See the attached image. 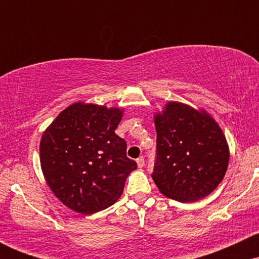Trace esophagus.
I'll list each match as a JSON object with an SVG mask.
<instances>
[{
	"label": "esophagus",
	"mask_w": 259,
	"mask_h": 259,
	"mask_svg": "<svg viewBox=\"0 0 259 259\" xmlns=\"http://www.w3.org/2000/svg\"><path fill=\"white\" fill-rule=\"evenodd\" d=\"M136 162H138V165H139V168H142L145 165V159H144V157H139L138 159H136Z\"/></svg>",
	"instance_id": "esophagus-1"
}]
</instances>
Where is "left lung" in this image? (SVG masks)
I'll return each mask as SVG.
<instances>
[{
    "label": "left lung",
    "mask_w": 259,
    "mask_h": 259,
    "mask_svg": "<svg viewBox=\"0 0 259 259\" xmlns=\"http://www.w3.org/2000/svg\"><path fill=\"white\" fill-rule=\"evenodd\" d=\"M157 151L152 179L163 195L195 202L214 191L228 169L229 147L217 121L203 109L169 102L154 115Z\"/></svg>",
    "instance_id": "8db88e82"
}]
</instances>
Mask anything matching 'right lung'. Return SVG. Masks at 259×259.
<instances>
[{
    "mask_svg": "<svg viewBox=\"0 0 259 259\" xmlns=\"http://www.w3.org/2000/svg\"><path fill=\"white\" fill-rule=\"evenodd\" d=\"M123 111L76 102L45 130L41 169L56 197L70 209L92 214L112 206L135 170L126 142L115 134Z\"/></svg>",
    "mask_w": 259,
    "mask_h": 259,
    "instance_id": "obj_1",
    "label": "right lung"
}]
</instances>
